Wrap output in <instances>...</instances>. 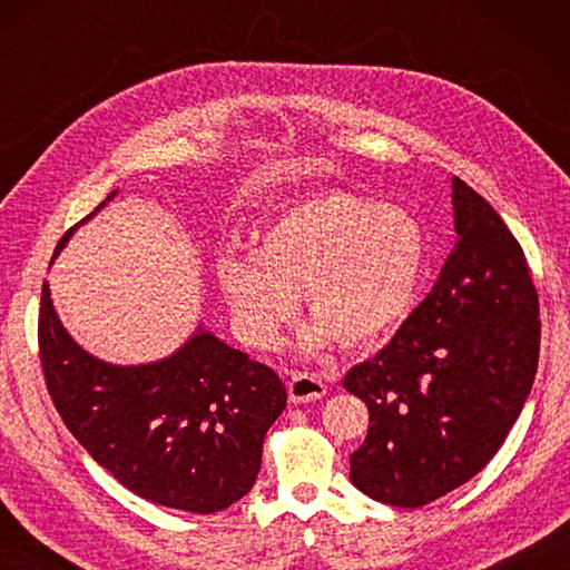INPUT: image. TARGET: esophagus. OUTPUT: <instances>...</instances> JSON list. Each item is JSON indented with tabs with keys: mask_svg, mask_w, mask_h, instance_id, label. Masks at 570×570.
Segmentation results:
<instances>
[{
	"mask_svg": "<svg viewBox=\"0 0 570 570\" xmlns=\"http://www.w3.org/2000/svg\"><path fill=\"white\" fill-rule=\"evenodd\" d=\"M325 392H328V384L313 372H294L292 382H288V402L292 404L318 402V399L325 396Z\"/></svg>",
	"mask_w": 570,
	"mask_h": 570,
	"instance_id": "esophagus-1",
	"label": "esophagus"
}]
</instances>
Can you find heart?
<instances>
[{
	"instance_id": "obj_1",
	"label": "heart",
	"mask_w": 570,
	"mask_h": 570,
	"mask_svg": "<svg viewBox=\"0 0 570 570\" xmlns=\"http://www.w3.org/2000/svg\"><path fill=\"white\" fill-rule=\"evenodd\" d=\"M426 254V233L409 213L331 193L272 217L252 254L225 249L215 282L242 341L254 347L274 343L298 294L313 316L296 347L311 355L335 337L370 343L402 321L416 301Z\"/></svg>"
}]
</instances>
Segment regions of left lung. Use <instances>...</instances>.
Listing matches in <instances>:
<instances>
[{"instance_id": "left-lung-1", "label": "left lung", "mask_w": 570, "mask_h": 570, "mask_svg": "<svg viewBox=\"0 0 570 570\" xmlns=\"http://www.w3.org/2000/svg\"><path fill=\"white\" fill-rule=\"evenodd\" d=\"M455 247L392 343L345 374L370 409L350 480L367 498L429 504L500 451L539 362V296L519 242L492 205L451 180Z\"/></svg>"}]
</instances>
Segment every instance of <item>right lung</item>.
<instances>
[{"label": "right lung", "instance_id": "obj_1", "mask_svg": "<svg viewBox=\"0 0 570 570\" xmlns=\"http://www.w3.org/2000/svg\"><path fill=\"white\" fill-rule=\"evenodd\" d=\"M112 190L60 237L53 259ZM39 347L46 386L68 431L139 498L213 514L245 498L259 475L262 443L286 406L276 372L198 325L171 355L115 365L90 355L63 328L48 282Z\"/></svg>", "mask_w": 570, "mask_h": 570}]
</instances>
